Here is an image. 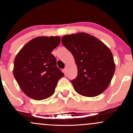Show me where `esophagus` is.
I'll list each match as a JSON object with an SVG mask.
<instances>
[{"mask_svg": "<svg viewBox=\"0 0 133 133\" xmlns=\"http://www.w3.org/2000/svg\"><path fill=\"white\" fill-rule=\"evenodd\" d=\"M63 72H64L65 75H66V73H67V69H66V68H65V69H63Z\"/></svg>", "mask_w": 133, "mask_h": 133, "instance_id": "1", "label": "esophagus"}]
</instances>
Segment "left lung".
<instances>
[{"label": "left lung", "mask_w": 133, "mask_h": 133, "mask_svg": "<svg viewBox=\"0 0 133 133\" xmlns=\"http://www.w3.org/2000/svg\"><path fill=\"white\" fill-rule=\"evenodd\" d=\"M63 45L73 55L78 76L71 81L75 90L85 97H95L111 83L115 71L111 50L99 39L85 32L65 35Z\"/></svg>", "instance_id": "1"}]
</instances>
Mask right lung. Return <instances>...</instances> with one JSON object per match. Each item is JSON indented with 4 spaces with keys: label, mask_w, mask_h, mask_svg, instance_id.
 <instances>
[{
    "label": "right lung",
    "mask_w": 133,
    "mask_h": 133,
    "mask_svg": "<svg viewBox=\"0 0 133 133\" xmlns=\"http://www.w3.org/2000/svg\"><path fill=\"white\" fill-rule=\"evenodd\" d=\"M60 42L58 36H39L25 44L16 55L13 75L28 97L43 100L55 92L58 81L64 75L51 53Z\"/></svg>",
    "instance_id": "1"
}]
</instances>
